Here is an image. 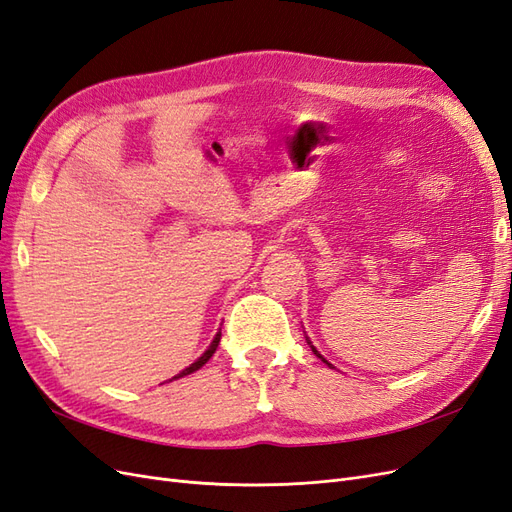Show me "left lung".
Returning a JSON list of instances; mask_svg holds the SVG:
<instances>
[{
  "instance_id": "1",
  "label": "left lung",
  "mask_w": 512,
  "mask_h": 512,
  "mask_svg": "<svg viewBox=\"0 0 512 512\" xmlns=\"http://www.w3.org/2000/svg\"><path fill=\"white\" fill-rule=\"evenodd\" d=\"M307 344H309V346H312V342H309V339H307ZM312 350H314V354H316V356H320V354H318V350H316L314 346H312ZM320 359H322V356H320ZM322 361H324V359H322ZM324 363H327V361H324Z\"/></svg>"
}]
</instances>
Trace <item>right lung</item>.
<instances>
[{"mask_svg":"<svg viewBox=\"0 0 512 512\" xmlns=\"http://www.w3.org/2000/svg\"><path fill=\"white\" fill-rule=\"evenodd\" d=\"M220 337H222V333H218V335H215V339H213V344L209 346V350L203 354V356H200V359L196 361V363H192L190 367H185L183 371H181V374L179 376H175V378H181V376H188V374H192V371H196V369H200V367H203L209 359H211V356H213V352H215V348H218V344H220Z\"/></svg>","mask_w":512,"mask_h":512,"instance_id":"1","label":"right lung"}]
</instances>
